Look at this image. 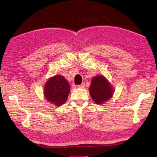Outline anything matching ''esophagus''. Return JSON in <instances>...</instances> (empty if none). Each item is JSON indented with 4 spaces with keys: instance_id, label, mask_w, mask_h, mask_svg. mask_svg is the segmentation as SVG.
I'll return each mask as SVG.
<instances>
[{
    "instance_id": "1",
    "label": "esophagus",
    "mask_w": 157,
    "mask_h": 157,
    "mask_svg": "<svg viewBox=\"0 0 157 157\" xmlns=\"http://www.w3.org/2000/svg\"><path fill=\"white\" fill-rule=\"evenodd\" d=\"M78 87H79V88H84L85 87V84H84V83H82V84L78 85Z\"/></svg>"
}]
</instances>
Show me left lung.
Instances as JSON below:
<instances>
[{
	"label": "left lung",
	"instance_id": "left-lung-1",
	"mask_svg": "<svg viewBox=\"0 0 157 157\" xmlns=\"http://www.w3.org/2000/svg\"><path fill=\"white\" fill-rule=\"evenodd\" d=\"M113 88L105 77L98 75L93 78L90 86V94L96 104H102L113 94Z\"/></svg>",
	"mask_w": 157,
	"mask_h": 157
}]
</instances>
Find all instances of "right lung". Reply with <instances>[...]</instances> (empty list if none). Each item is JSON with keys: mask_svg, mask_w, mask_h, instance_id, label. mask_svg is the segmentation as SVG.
Here are the masks:
<instances>
[{"mask_svg": "<svg viewBox=\"0 0 157 157\" xmlns=\"http://www.w3.org/2000/svg\"><path fill=\"white\" fill-rule=\"evenodd\" d=\"M69 92V83L61 75H55L50 78L44 87V96L46 100L57 106L66 102Z\"/></svg>", "mask_w": 157, "mask_h": 157, "instance_id": "add662e5", "label": "right lung"}]
</instances>
